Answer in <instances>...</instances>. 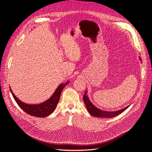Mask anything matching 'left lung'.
Wrapping results in <instances>:
<instances>
[{"instance_id": "left-lung-1", "label": "left lung", "mask_w": 152, "mask_h": 152, "mask_svg": "<svg viewBox=\"0 0 152 152\" xmlns=\"http://www.w3.org/2000/svg\"><path fill=\"white\" fill-rule=\"evenodd\" d=\"M86 93H85L84 95H83V101L85 102V104L86 105V109L89 112V113L94 117H107V118H111V117H114L117 115L121 114L122 112H123L126 109L128 108V107H126V108L121 109L115 112H107L100 110L99 109L96 108L90 102V100L88 99V97L86 95Z\"/></svg>"}]
</instances>
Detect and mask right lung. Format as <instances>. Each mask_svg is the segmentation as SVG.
<instances>
[{"label": "right lung", "mask_w": 152, "mask_h": 152, "mask_svg": "<svg viewBox=\"0 0 152 152\" xmlns=\"http://www.w3.org/2000/svg\"><path fill=\"white\" fill-rule=\"evenodd\" d=\"M69 82L66 83L65 84L62 83V84H61L57 87V88L54 92V94L52 95V96L49 99L47 100L45 102H44L43 103H42L40 104H37V105L27 104H25V103L22 102L21 101L19 100L15 95H14L10 87H9V88H10L11 94L14 97V100H15V101L18 104V105L20 107V108H21L24 112H26V113L35 117H45L52 114L53 112V110H55L57 104H58V101H59L61 92L64 88V86L67 84Z\"/></svg>", "instance_id": "right-lung-1"}]
</instances>
